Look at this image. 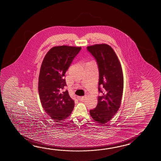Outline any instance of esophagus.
<instances>
[{"label":"esophagus","instance_id":"34e87169","mask_svg":"<svg viewBox=\"0 0 161 161\" xmlns=\"http://www.w3.org/2000/svg\"><path fill=\"white\" fill-rule=\"evenodd\" d=\"M86 98V96H83V97H79V99H80V101H83L85 100Z\"/></svg>","mask_w":161,"mask_h":161}]
</instances>
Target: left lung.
Segmentation results:
<instances>
[{"mask_svg": "<svg viewBox=\"0 0 161 161\" xmlns=\"http://www.w3.org/2000/svg\"><path fill=\"white\" fill-rule=\"evenodd\" d=\"M96 59L99 69L98 104L90 110L94 120L101 124L112 119L120 108L123 92V74L116 54L109 45L87 47Z\"/></svg>", "mask_w": 161, "mask_h": 161, "instance_id": "obj_1", "label": "left lung"}]
</instances>
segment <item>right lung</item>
<instances>
[{
	"label": "right lung",
	"instance_id": "1",
	"mask_svg": "<svg viewBox=\"0 0 161 161\" xmlns=\"http://www.w3.org/2000/svg\"><path fill=\"white\" fill-rule=\"evenodd\" d=\"M81 47L66 45L55 47L46 54L41 64L38 80V92L41 105L52 119L58 122L71 114L74 101L68 91L64 78Z\"/></svg>",
	"mask_w": 161,
	"mask_h": 161
}]
</instances>
